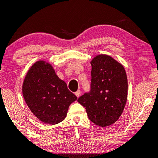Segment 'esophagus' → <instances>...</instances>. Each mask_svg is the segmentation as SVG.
Masks as SVG:
<instances>
[{
	"label": "esophagus",
	"instance_id": "esophagus-1",
	"mask_svg": "<svg viewBox=\"0 0 158 158\" xmlns=\"http://www.w3.org/2000/svg\"><path fill=\"white\" fill-rule=\"evenodd\" d=\"M80 94H81V91H80V90L77 91L76 92H75V95H76L77 97H79V96H80Z\"/></svg>",
	"mask_w": 158,
	"mask_h": 158
}]
</instances>
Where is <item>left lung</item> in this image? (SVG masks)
Wrapping results in <instances>:
<instances>
[{
    "instance_id": "8db88e82",
    "label": "left lung",
    "mask_w": 158,
    "mask_h": 158,
    "mask_svg": "<svg viewBox=\"0 0 158 158\" xmlns=\"http://www.w3.org/2000/svg\"><path fill=\"white\" fill-rule=\"evenodd\" d=\"M90 90L78 98L89 119L105 127L121 116L128 96V80L123 65L110 56L100 55L91 62Z\"/></svg>"
}]
</instances>
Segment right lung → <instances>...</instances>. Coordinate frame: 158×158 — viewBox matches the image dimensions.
Segmentation results:
<instances>
[{"mask_svg":"<svg viewBox=\"0 0 158 158\" xmlns=\"http://www.w3.org/2000/svg\"><path fill=\"white\" fill-rule=\"evenodd\" d=\"M23 94L32 114L44 123H60L77 97L55 74L51 64L39 61L32 66L23 84Z\"/></svg>","mask_w":158,"mask_h":158,"instance_id":"1","label":"right lung"}]
</instances>
